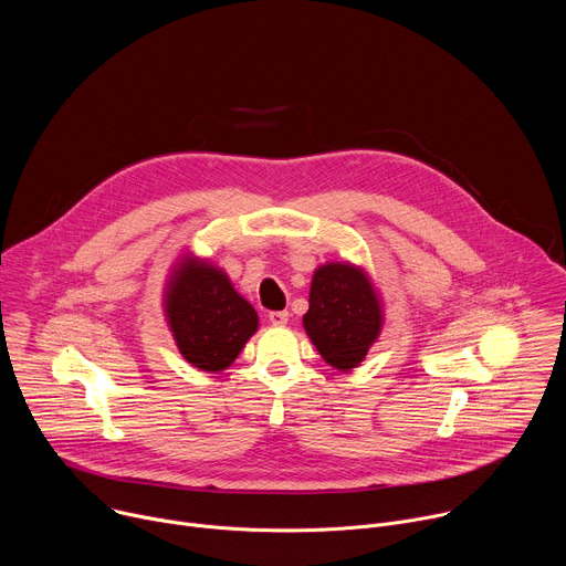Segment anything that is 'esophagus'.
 I'll list each match as a JSON object with an SVG mask.
<instances>
[{
  "label": "esophagus",
  "mask_w": 566,
  "mask_h": 566,
  "mask_svg": "<svg viewBox=\"0 0 566 566\" xmlns=\"http://www.w3.org/2000/svg\"><path fill=\"white\" fill-rule=\"evenodd\" d=\"M269 319L273 322L275 327H284L286 322H289V311H271V313H269Z\"/></svg>",
  "instance_id": "34e87169"
}]
</instances>
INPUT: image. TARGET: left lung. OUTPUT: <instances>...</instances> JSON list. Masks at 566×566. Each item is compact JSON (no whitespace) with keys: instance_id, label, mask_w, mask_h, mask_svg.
<instances>
[{"instance_id":"obj_1","label":"left lung","mask_w":566,"mask_h":566,"mask_svg":"<svg viewBox=\"0 0 566 566\" xmlns=\"http://www.w3.org/2000/svg\"><path fill=\"white\" fill-rule=\"evenodd\" d=\"M306 336L332 367H358L382 329L380 297L367 273L347 262H329L313 273Z\"/></svg>"}]
</instances>
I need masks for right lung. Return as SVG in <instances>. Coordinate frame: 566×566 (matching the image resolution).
Segmentation results:
<instances>
[{
    "mask_svg": "<svg viewBox=\"0 0 566 566\" xmlns=\"http://www.w3.org/2000/svg\"><path fill=\"white\" fill-rule=\"evenodd\" d=\"M166 317L181 356L197 369L223 371L258 332L255 308L208 260L184 255L166 286Z\"/></svg>",
    "mask_w": 566,
    "mask_h": 566,
    "instance_id": "obj_1",
    "label": "right lung"
}]
</instances>
